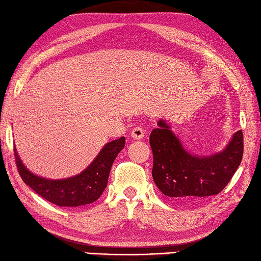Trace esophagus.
Listing matches in <instances>:
<instances>
[{"instance_id":"1","label":"esophagus","mask_w":261,"mask_h":261,"mask_svg":"<svg viewBox=\"0 0 261 261\" xmlns=\"http://www.w3.org/2000/svg\"><path fill=\"white\" fill-rule=\"evenodd\" d=\"M144 134H145V132H144V129L142 128V127H135V128H133V130H132V133H130V136H132V139H134V140H142L144 137Z\"/></svg>"}]
</instances>
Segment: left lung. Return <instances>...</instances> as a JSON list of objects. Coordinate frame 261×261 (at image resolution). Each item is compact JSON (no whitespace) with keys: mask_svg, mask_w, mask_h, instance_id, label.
I'll use <instances>...</instances> for the list:
<instances>
[{"mask_svg":"<svg viewBox=\"0 0 261 261\" xmlns=\"http://www.w3.org/2000/svg\"><path fill=\"white\" fill-rule=\"evenodd\" d=\"M150 134L152 177L165 195L192 200L218 194L232 179L243 155V133L238 130L222 152L199 156L186 151L170 126L158 121Z\"/></svg>","mask_w":261,"mask_h":261,"instance_id":"1","label":"left lung"}]
</instances>
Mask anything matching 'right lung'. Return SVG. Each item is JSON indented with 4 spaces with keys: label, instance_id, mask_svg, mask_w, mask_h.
Wrapping results in <instances>:
<instances>
[{
    "label": "right lung",
    "instance_id": "add662e5",
    "mask_svg": "<svg viewBox=\"0 0 261 261\" xmlns=\"http://www.w3.org/2000/svg\"><path fill=\"white\" fill-rule=\"evenodd\" d=\"M125 137L107 143L94 161L81 174L65 179H46L29 171L14 147L16 165L24 184L43 199L59 207H80L100 198L108 185V178L118 153L124 149Z\"/></svg>",
    "mask_w": 261,
    "mask_h": 261
}]
</instances>
